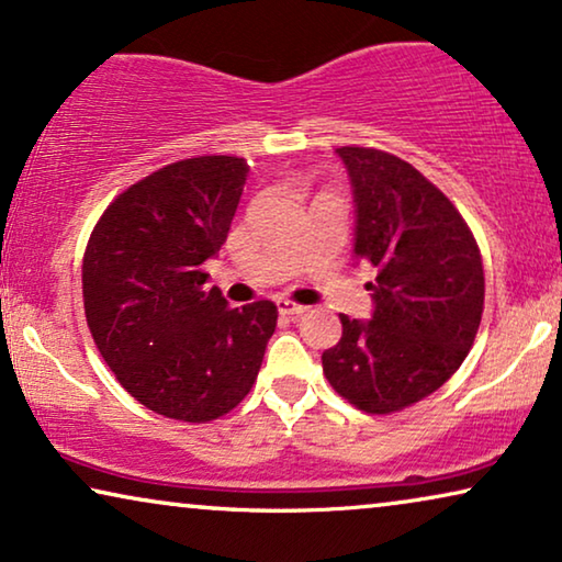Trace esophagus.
I'll return each instance as SVG.
<instances>
[{"instance_id": "obj_1", "label": "esophagus", "mask_w": 562, "mask_h": 562, "mask_svg": "<svg viewBox=\"0 0 562 562\" xmlns=\"http://www.w3.org/2000/svg\"><path fill=\"white\" fill-rule=\"evenodd\" d=\"M276 306H279L281 314H289V317H299V314L306 312V306L296 304V302H289V299H276Z\"/></svg>"}]
</instances>
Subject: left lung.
Wrapping results in <instances>:
<instances>
[{"mask_svg":"<svg viewBox=\"0 0 562 562\" xmlns=\"http://www.w3.org/2000/svg\"><path fill=\"white\" fill-rule=\"evenodd\" d=\"M356 202V252L375 281L371 319L340 314L322 371L342 398L391 414L442 386L483 314V263L465 220L417 168L375 148H337Z\"/></svg>","mask_w":562,"mask_h":562,"instance_id":"1","label":"left lung"}]
</instances>
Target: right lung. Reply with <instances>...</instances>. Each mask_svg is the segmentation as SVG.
Listing matches in <instances>:
<instances>
[{"label":"right lung","instance_id":"right-lung-1","mask_svg":"<svg viewBox=\"0 0 562 562\" xmlns=\"http://www.w3.org/2000/svg\"><path fill=\"white\" fill-rule=\"evenodd\" d=\"M248 164L199 156L145 176L99 217L83 252V312L122 389L150 412L212 422L248 396L276 319L273 302L229 310L204 286L225 245Z\"/></svg>","mask_w":562,"mask_h":562}]
</instances>
